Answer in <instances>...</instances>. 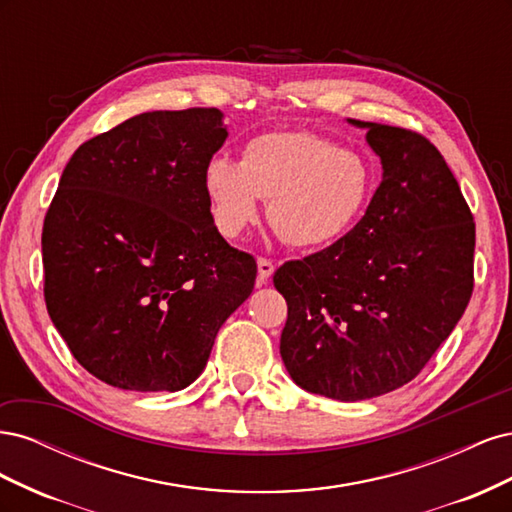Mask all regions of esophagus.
Wrapping results in <instances>:
<instances>
[{
	"label": "esophagus",
	"instance_id": "obj_1",
	"mask_svg": "<svg viewBox=\"0 0 512 512\" xmlns=\"http://www.w3.org/2000/svg\"><path fill=\"white\" fill-rule=\"evenodd\" d=\"M275 265L269 258H258V286H265L269 282V277L273 275Z\"/></svg>",
	"mask_w": 512,
	"mask_h": 512
}]
</instances>
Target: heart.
<instances>
[{
    "label": "heart",
    "mask_w": 512,
    "mask_h": 512,
    "mask_svg": "<svg viewBox=\"0 0 512 512\" xmlns=\"http://www.w3.org/2000/svg\"><path fill=\"white\" fill-rule=\"evenodd\" d=\"M211 220L235 239L258 220L260 198L269 222L288 245L320 250L361 222L376 190V175L361 153L305 130L258 134L241 162L211 158L203 168Z\"/></svg>",
    "instance_id": "b5f03b06"
}]
</instances>
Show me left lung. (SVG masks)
Listing matches in <instances>:
<instances>
[{"mask_svg": "<svg viewBox=\"0 0 512 512\" xmlns=\"http://www.w3.org/2000/svg\"><path fill=\"white\" fill-rule=\"evenodd\" d=\"M348 121L382 162L378 190L344 239L284 262L273 284L288 303L280 352L290 378L359 401L408 384L451 335L472 297L476 226L423 134Z\"/></svg>", "mask_w": 512, "mask_h": 512, "instance_id": "1", "label": "left lung"}]
</instances>
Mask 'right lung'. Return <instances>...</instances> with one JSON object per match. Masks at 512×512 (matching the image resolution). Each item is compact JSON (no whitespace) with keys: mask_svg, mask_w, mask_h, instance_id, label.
I'll return each mask as SVG.
<instances>
[{"mask_svg":"<svg viewBox=\"0 0 512 512\" xmlns=\"http://www.w3.org/2000/svg\"><path fill=\"white\" fill-rule=\"evenodd\" d=\"M218 108L130 117L74 151L42 226L44 301L74 359L126 391H181L250 297L254 256L215 228Z\"/></svg>","mask_w":512,"mask_h":512,"instance_id":"right-lung-1","label":"right lung"}]
</instances>
